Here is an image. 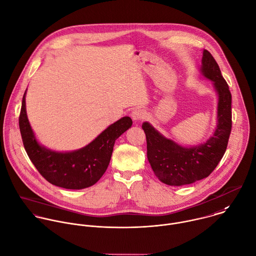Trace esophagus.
Returning <instances> with one entry per match:
<instances>
[{"label": "esophagus", "instance_id": "esophagus-1", "mask_svg": "<svg viewBox=\"0 0 256 256\" xmlns=\"http://www.w3.org/2000/svg\"><path fill=\"white\" fill-rule=\"evenodd\" d=\"M130 116H132V118L134 120H140L144 118L146 114H144V112L142 110H140V108H136V110H134L132 112Z\"/></svg>", "mask_w": 256, "mask_h": 256}]
</instances>
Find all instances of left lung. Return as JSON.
Instances as JSON below:
<instances>
[{"label":"left lung","instance_id":"obj_1","mask_svg":"<svg viewBox=\"0 0 256 256\" xmlns=\"http://www.w3.org/2000/svg\"><path fill=\"white\" fill-rule=\"evenodd\" d=\"M200 72L214 82L218 96V124L204 144L184 146L166 138L150 122L142 124L146 136L148 160L158 178L168 186H180L208 178L222 158L232 132V94L220 68L212 56L204 50Z\"/></svg>","mask_w":256,"mask_h":256}]
</instances>
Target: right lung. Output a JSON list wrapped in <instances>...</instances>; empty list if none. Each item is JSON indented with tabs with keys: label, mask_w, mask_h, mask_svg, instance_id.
Returning a JSON list of instances; mask_svg holds the SVG:
<instances>
[{
	"label": "right lung",
	"mask_w": 256,
	"mask_h": 256,
	"mask_svg": "<svg viewBox=\"0 0 256 256\" xmlns=\"http://www.w3.org/2000/svg\"><path fill=\"white\" fill-rule=\"evenodd\" d=\"M26 92L18 126L24 150L38 172L50 184L66 190H82L98 182L108 166L116 140L132 126V118H122L80 150L56 152L36 140L26 116Z\"/></svg>",
	"instance_id": "obj_1"
}]
</instances>
